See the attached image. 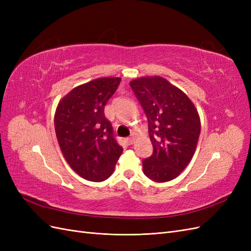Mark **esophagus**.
Returning a JSON list of instances; mask_svg holds the SVG:
<instances>
[{"label": "esophagus", "instance_id": "esophagus-1", "mask_svg": "<svg viewBox=\"0 0 251 251\" xmlns=\"http://www.w3.org/2000/svg\"><path fill=\"white\" fill-rule=\"evenodd\" d=\"M126 143H127V144H133V143H134V137H133V136H131V137L126 138Z\"/></svg>", "mask_w": 251, "mask_h": 251}]
</instances>
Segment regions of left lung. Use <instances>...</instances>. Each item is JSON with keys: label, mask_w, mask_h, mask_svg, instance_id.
Here are the masks:
<instances>
[{"label": "left lung", "mask_w": 251, "mask_h": 251, "mask_svg": "<svg viewBox=\"0 0 251 251\" xmlns=\"http://www.w3.org/2000/svg\"><path fill=\"white\" fill-rule=\"evenodd\" d=\"M130 86L149 121L153 154L143 173L156 182L177 178L195 154L201 132L198 111L187 95L161 76L136 78Z\"/></svg>", "instance_id": "8db88e82"}]
</instances>
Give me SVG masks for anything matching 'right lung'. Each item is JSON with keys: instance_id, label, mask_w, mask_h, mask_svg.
<instances>
[{"instance_id": "right-lung-1", "label": "right lung", "mask_w": 251, "mask_h": 251, "mask_svg": "<svg viewBox=\"0 0 251 251\" xmlns=\"http://www.w3.org/2000/svg\"><path fill=\"white\" fill-rule=\"evenodd\" d=\"M121 78L101 77L71 90L57 104L54 127L60 151L83 179L101 182L114 172L124 149L114 138L104 105Z\"/></svg>"}]
</instances>
